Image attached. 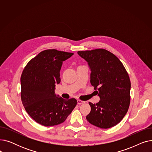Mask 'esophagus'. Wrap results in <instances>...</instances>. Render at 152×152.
Here are the masks:
<instances>
[{
	"mask_svg": "<svg viewBox=\"0 0 152 152\" xmlns=\"http://www.w3.org/2000/svg\"><path fill=\"white\" fill-rule=\"evenodd\" d=\"M77 104H78V105H81V104H83V103H85L84 101L81 100H79V99H78V100H77Z\"/></svg>",
	"mask_w": 152,
	"mask_h": 152,
	"instance_id": "1",
	"label": "esophagus"
}]
</instances>
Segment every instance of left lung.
<instances>
[{
    "label": "left lung",
    "mask_w": 152,
    "mask_h": 152,
    "mask_svg": "<svg viewBox=\"0 0 152 152\" xmlns=\"http://www.w3.org/2000/svg\"><path fill=\"white\" fill-rule=\"evenodd\" d=\"M77 53L88 62L91 83L100 98L97 103L89 102L91 110L87 120L102 129L112 127L122 120L129 107V75L116 56L106 49L78 51Z\"/></svg>",
    "instance_id": "1"
}]
</instances>
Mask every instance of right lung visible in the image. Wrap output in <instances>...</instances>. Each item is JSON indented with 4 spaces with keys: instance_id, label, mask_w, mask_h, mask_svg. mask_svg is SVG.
<instances>
[{
    "instance_id": "add662e5",
    "label": "right lung",
    "mask_w": 152,
    "mask_h": 152,
    "mask_svg": "<svg viewBox=\"0 0 152 152\" xmlns=\"http://www.w3.org/2000/svg\"><path fill=\"white\" fill-rule=\"evenodd\" d=\"M74 53L47 49L32 58L21 76V99L26 112L37 123L53 126L65 121L77 105L75 99H63L55 94L60 83L63 61Z\"/></svg>"
}]
</instances>
